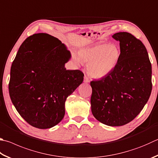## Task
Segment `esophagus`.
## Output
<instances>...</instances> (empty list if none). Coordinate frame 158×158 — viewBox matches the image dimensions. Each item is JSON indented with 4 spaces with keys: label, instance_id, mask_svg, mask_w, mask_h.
I'll list each match as a JSON object with an SVG mask.
<instances>
[{
    "label": "esophagus",
    "instance_id": "34e87169",
    "mask_svg": "<svg viewBox=\"0 0 158 158\" xmlns=\"http://www.w3.org/2000/svg\"><path fill=\"white\" fill-rule=\"evenodd\" d=\"M84 81L85 83H89L90 82V80H89V79L88 78V77L86 76L84 77Z\"/></svg>",
    "mask_w": 158,
    "mask_h": 158
}]
</instances>
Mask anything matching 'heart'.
<instances>
[{"label":"heart","mask_w":158,"mask_h":158,"mask_svg":"<svg viewBox=\"0 0 158 158\" xmlns=\"http://www.w3.org/2000/svg\"><path fill=\"white\" fill-rule=\"evenodd\" d=\"M79 59L88 64L89 75L95 79H101L112 72L120 58V50L115 44H102L79 52ZM75 60L79 62V60Z\"/></svg>","instance_id":"1"}]
</instances>
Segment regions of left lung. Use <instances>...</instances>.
I'll use <instances>...</instances> for the list:
<instances>
[{
	"instance_id": "obj_1",
	"label": "left lung",
	"mask_w": 158,
	"mask_h": 158,
	"mask_svg": "<svg viewBox=\"0 0 158 158\" xmlns=\"http://www.w3.org/2000/svg\"><path fill=\"white\" fill-rule=\"evenodd\" d=\"M112 36L119 42L120 58L108 75L90 82L91 110L102 124L119 127L135 118L148 102L152 68L140 40L125 31Z\"/></svg>"
}]
</instances>
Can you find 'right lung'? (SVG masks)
Masks as SVG:
<instances>
[{"label": "right lung", "mask_w": 158, "mask_h": 158, "mask_svg": "<svg viewBox=\"0 0 158 158\" xmlns=\"http://www.w3.org/2000/svg\"><path fill=\"white\" fill-rule=\"evenodd\" d=\"M71 57L65 45L45 33L33 34L20 46L11 64L10 96L32 127L50 128L65 115V102L83 82L81 70H66Z\"/></svg>", "instance_id": "right-lung-1"}]
</instances>
